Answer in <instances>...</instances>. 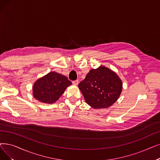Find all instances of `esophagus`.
Listing matches in <instances>:
<instances>
[{"label":"esophagus","instance_id":"esophagus-1","mask_svg":"<svg viewBox=\"0 0 160 160\" xmlns=\"http://www.w3.org/2000/svg\"><path fill=\"white\" fill-rule=\"evenodd\" d=\"M78 83H79V81H78V80H74V81L72 82V84H73L74 85H75V86H77V85L78 84Z\"/></svg>","mask_w":160,"mask_h":160}]
</instances>
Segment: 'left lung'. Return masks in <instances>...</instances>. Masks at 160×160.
<instances>
[{"label":"left lung","mask_w":160,"mask_h":160,"mask_svg":"<svg viewBox=\"0 0 160 160\" xmlns=\"http://www.w3.org/2000/svg\"><path fill=\"white\" fill-rule=\"evenodd\" d=\"M78 88L86 102L93 108H106L119 98L122 91V81L110 68L100 66L92 69Z\"/></svg>","instance_id":"left-lung-1"}]
</instances>
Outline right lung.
Masks as SVG:
<instances>
[{"label": "right lung", "instance_id": "1", "mask_svg": "<svg viewBox=\"0 0 160 160\" xmlns=\"http://www.w3.org/2000/svg\"><path fill=\"white\" fill-rule=\"evenodd\" d=\"M72 83L65 76L56 72H50L38 78L32 86L33 97L47 104L57 101Z\"/></svg>", "mask_w": 160, "mask_h": 160}]
</instances>
